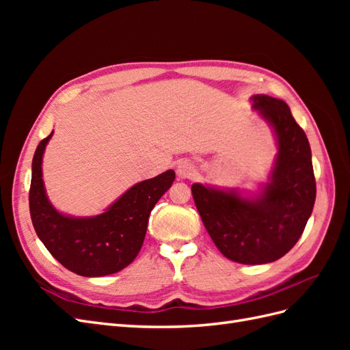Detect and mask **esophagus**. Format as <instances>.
I'll return each instance as SVG.
<instances>
[{
  "label": "esophagus",
  "mask_w": 350,
  "mask_h": 350,
  "mask_svg": "<svg viewBox=\"0 0 350 350\" xmlns=\"http://www.w3.org/2000/svg\"><path fill=\"white\" fill-rule=\"evenodd\" d=\"M196 174V166L191 161H181L176 165V175L179 179H189Z\"/></svg>",
  "instance_id": "34e87169"
}]
</instances>
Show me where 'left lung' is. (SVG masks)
I'll return each mask as SVG.
<instances>
[{
	"label": "left lung",
	"mask_w": 350,
	"mask_h": 350,
	"mask_svg": "<svg viewBox=\"0 0 350 350\" xmlns=\"http://www.w3.org/2000/svg\"><path fill=\"white\" fill-rule=\"evenodd\" d=\"M251 102L278 144L267 183L257 191L196 183L191 191L217 250L232 261L256 266L293 248L312 213L317 189L311 147L288 103L267 94H254Z\"/></svg>",
	"instance_id": "obj_1"
}]
</instances>
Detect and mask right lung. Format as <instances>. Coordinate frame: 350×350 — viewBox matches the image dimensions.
<instances>
[{
  "instance_id": "right-lung-1",
  "label": "right lung",
  "mask_w": 350,
  "mask_h": 350,
  "mask_svg": "<svg viewBox=\"0 0 350 350\" xmlns=\"http://www.w3.org/2000/svg\"><path fill=\"white\" fill-rule=\"evenodd\" d=\"M52 134L39 143L31 162L29 206L39 239L52 257L79 276L100 278L125 269L142 250L150 211L171 188L175 172L169 169L137 183L100 215H64L52 206L42 179V161Z\"/></svg>"
}]
</instances>
